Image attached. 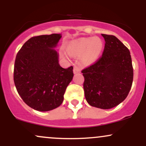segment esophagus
Returning a JSON list of instances; mask_svg holds the SVG:
<instances>
[{
    "label": "esophagus",
    "mask_w": 146,
    "mask_h": 146,
    "mask_svg": "<svg viewBox=\"0 0 146 146\" xmlns=\"http://www.w3.org/2000/svg\"><path fill=\"white\" fill-rule=\"evenodd\" d=\"M73 73H74L75 74H76V73H80V68L77 67V66H75L74 68H73Z\"/></svg>",
    "instance_id": "34e87169"
}]
</instances>
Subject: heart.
Listing matches in <instances>:
<instances>
[{"label": "heart", "mask_w": 146, "mask_h": 146, "mask_svg": "<svg viewBox=\"0 0 146 146\" xmlns=\"http://www.w3.org/2000/svg\"><path fill=\"white\" fill-rule=\"evenodd\" d=\"M103 48V42L99 38H83L71 42L67 45L70 55L80 56L83 54V61L92 63L98 58Z\"/></svg>", "instance_id": "b5f03b06"}]
</instances>
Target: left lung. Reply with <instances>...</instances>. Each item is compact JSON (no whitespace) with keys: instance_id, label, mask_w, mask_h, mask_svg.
<instances>
[{"instance_id":"8db88e82","label":"left lung","mask_w":146,"mask_h":146,"mask_svg":"<svg viewBox=\"0 0 146 146\" xmlns=\"http://www.w3.org/2000/svg\"><path fill=\"white\" fill-rule=\"evenodd\" d=\"M103 53L96 62L82 71L85 98L90 106L110 109L128 96L133 81L130 51L113 35L102 34Z\"/></svg>"}]
</instances>
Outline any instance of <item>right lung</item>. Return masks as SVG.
Masks as SVG:
<instances>
[{
    "label": "right lung",
    "mask_w": 146,
    "mask_h": 146,
    "mask_svg": "<svg viewBox=\"0 0 146 146\" xmlns=\"http://www.w3.org/2000/svg\"><path fill=\"white\" fill-rule=\"evenodd\" d=\"M61 35L34 36L23 45L16 57L14 81L27 105L38 111L60 106L73 77V66L63 68L56 47Z\"/></svg>",
    "instance_id": "add662e5"
}]
</instances>
